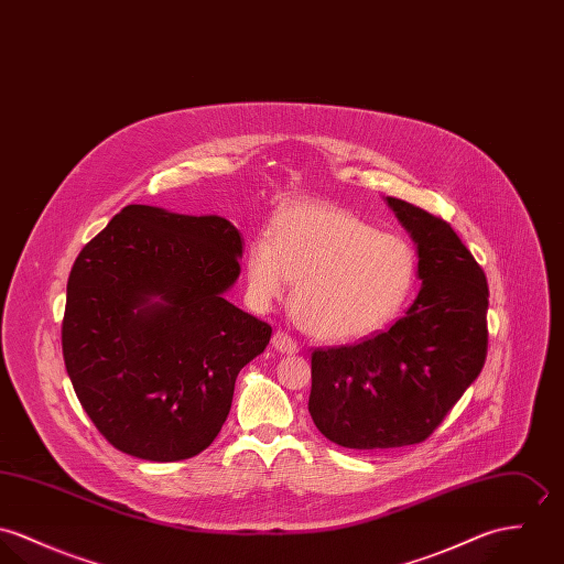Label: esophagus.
Here are the masks:
<instances>
[{
  "label": "esophagus",
  "instance_id": "34e87169",
  "mask_svg": "<svg viewBox=\"0 0 564 564\" xmlns=\"http://www.w3.org/2000/svg\"><path fill=\"white\" fill-rule=\"evenodd\" d=\"M272 346H274L279 352H283V355H294V352H299V344H296L294 337L288 335L285 330H276V333L272 335Z\"/></svg>",
  "mask_w": 564,
  "mask_h": 564
}]
</instances>
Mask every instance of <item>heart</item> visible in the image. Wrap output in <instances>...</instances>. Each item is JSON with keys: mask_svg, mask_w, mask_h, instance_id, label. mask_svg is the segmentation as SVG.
Returning <instances> with one entry per match:
<instances>
[{"mask_svg": "<svg viewBox=\"0 0 564 564\" xmlns=\"http://www.w3.org/2000/svg\"><path fill=\"white\" fill-rule=\"evenodd\" d=\"M417 279V254L357 214L324 205L283 207L247 252L252 303L270 307L292 281L294 315L313 337L355 341L402 312Z\"/></svg>", "mask_w": 564, "mask_h": 564, "instance_id": "heart-1", "label": "heart"}]
</instances>
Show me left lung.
Returning <instances> with one entry per match:
<instances>
[{"instance_id":"1","label":"left lung","mask_w":564,"mask_h":564,"mask_svg":"<svg viewBox=\"0 0 564 564\" xmlns=\"http://www.w3.org/2000/svg\"><path fill=\"white\" fill-rule=\"evenodd\" d=\"M387 203L417 245L422 290L391 328L312 352L313 424L352 449L431 437L480 375L489 346V285L474 254L443 218L402 198Z\"/></svg>"}]
</instances>
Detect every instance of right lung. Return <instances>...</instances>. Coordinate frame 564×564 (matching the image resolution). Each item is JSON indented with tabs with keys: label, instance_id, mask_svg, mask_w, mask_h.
Masks as SVG:
<instances>
[{
	"label": "right lung",
	"instance_id": "obj_1",
	"mask_svg": "<svg viewBox=\"0 0 564 564\" xmlns=\"http://www.w3.org/2000/svg\"><path fill=\"white\" fill-rule=\"evenodd\" d=\"M242 238L220 216L127 205L77 254L63 317L64 366L79 404L117 449L155 463L220 433L240 370L272 326L225 292Z\"/></svg>",
	"mask_w": 564,
	"mask_h": 564
}]
</instances>
